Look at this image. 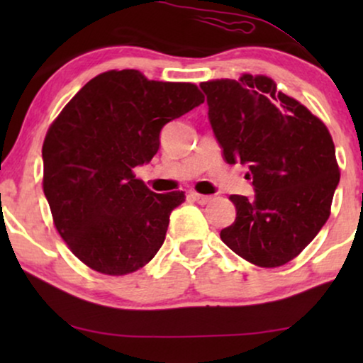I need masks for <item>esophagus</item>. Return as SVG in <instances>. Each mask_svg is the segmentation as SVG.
<instances>
[{
	"label": "esophagus",
	"instance_id": "34e87169",
	"mask_svg": "<svg viewBox=\"0 0 363 363\" xmlns=\"http://www.w3.org/2000/svg\"><path fill=\"white\" fill-rule=\"evenodd\" d=\"M191 200L193 201H196V203H200V205H206V203H210L211 201V196H208V195H200V193H191Z\"/></svg>",
	"mask_w": 363,
	"mask_h": 363
}]
</instances>
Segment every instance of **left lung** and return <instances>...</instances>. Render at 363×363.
Instances as JSON below:
<instances>
[{
	"label": "left lung",
	"instance_id": "obj_1",
	"mask_svg": "<svg viewBox=\"0 0 363 363\" xmlns=\"http://www.w3.org/2000/svg\"><path fill=\"white\" fill-rule=\"evenodd\" d=\"M226 163L247 165L255 196L231 195L236 220L225 245L261 267L286 264L317 236L340 180L324 122L266 76L201 82Z\"/></svg>",
	"mask_w": 363,
	"mask_h": 363
}]
</instances>
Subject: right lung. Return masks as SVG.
Segmentation results:
<instances>
[{
	"mask_svg": "<svg viewBox=\"0 0 363 363\" xmlns=\"http://www.w3.org/2000/svg\"><path fill=\"white\" fill-rule=\"evenodd\" d=\"M203 102L195 84L107 71L52 122L43 143L44 195L59 235L84 264L123 276L157 255L185 193H153L133 168L158 152L165 123Z\"/></svg>",
	"mask_w": 363,
	"mask_h": 363,
	"instance_id": "add662e5",
	"label": "right lung"
}]
</instances>
